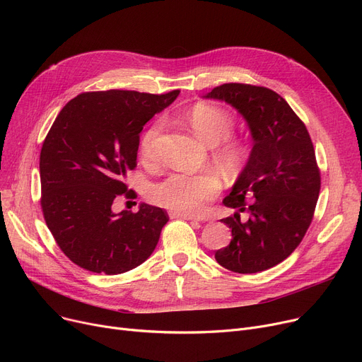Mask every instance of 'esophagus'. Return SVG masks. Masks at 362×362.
Segmentation results:
<instances>
[{"instance_id":"34e87169","label":"esophagus","mask_w":362,"mask_h":362,"mask_svg":"<svg viewBox=\"0 0 362 362\" xmlns=\"http://www.w3.org/2000/svg\"><path fill=\"white\" fill-rule=\"evenodd\" d=\"M171 218H182V220H192V221H201L199 217L195 216H189V214H182V213H170Z\"/></svg>"}]
</instances>
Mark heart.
Returning <instances> with one entry per match:
<instances>
[{"mask_svg": "<svg viewBox=\"0 0 362 362\" xmlns=\"http://www.w3.org/2000/svg\"><path fill=\"white\" fill-rule=\"evenodd\" d=\"M186 119L204 142L208 145L218 144V160L226 170L239 171L245 165L248 160V149L242 142L230 139L235 120L226 110L199 103L187 111ZM163 127L164 122L158 119L142 133L139 152L144 160L154 161L157 158V141ZM220 189L221 180L214 171L199 175L171 173L151 186L149 198L168 210L183 214H201Z\"/></svg>", "mask_w": 362, "mask_h": 362, "instance_id": "1", "label": "heart"}]
</instances>
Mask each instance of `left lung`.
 I'll list each match as a JSON object with an SVG mask.
<instances>
[{
  "label": "left lung",
  "instance_id": "left-lung-1",
  "mask_svg": "<svg viewBox=\"0 0 362 362\" xmlns=\"http://www.w3.org/2000/svg\"><path fill=\"white\" fill-rule=\"evenodd\" d=\"M204 98L230 104L248 123L254 146L223 204L248 212L221 221L232 229L229 246L216 252L224 269L252 274L286 259L305 236L320 194V170L303 122L274 90L224 83Z\"/></svg>",
  "mask_w": 362,
  "mask_h": 362
}]
</instances>
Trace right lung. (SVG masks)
Masks as SVG:
<instances>
[{
	"mask_svg": "<svg viewBox=\"0 0 362 362\" xmlns=\"http://www.w3.org/2000/svg\"><path fill=\"white\" fill-rule=\"evenodd\" d=\"M179 93L83 92L54 120L40 157L41 206L57 245L79 267L120 274L154 252L167 213L148 204L114 213L112 204L135 195L124 177L136 167L139 133Z\"/></svg>",
	"mask_w": 362,
	"mask_h": 362,
	"instance_id": "1",
	"label": "right lung"
}]
</instances>
